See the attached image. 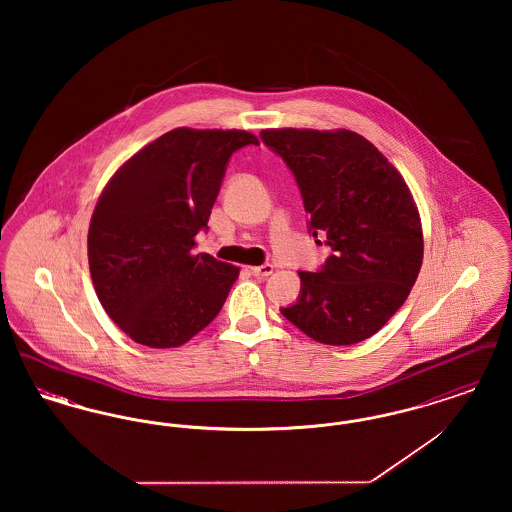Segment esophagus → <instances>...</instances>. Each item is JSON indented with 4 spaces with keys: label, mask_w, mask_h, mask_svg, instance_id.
Instances as JSON below:
<instances>
[{
    "label": "esophagus",
    "mask_w": 512,
    "mask_h": 512,
    "mask_svg": "<svg viewBox=\"0 0 512 512\" xmlns=\"http://www.w3.org/2000/svg\"><path fill=\"white\" fill-rule=\"evenodd\" d=\"M251 272L255 274V276H259V278H267L270 276L272 272H274V267L272 265H259V267H251Z\"/></svg>",
    "instance_id": "34e87169"
}]
</instances>
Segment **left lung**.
I'll return each instance as SVG.
<instances>
[{"mask_svg": "<svg viewBox=\"0 0 512 512\" xmlns=\"http://www.w3.org/2000/svg\"><path fill=\"white\" fill-rule=\"evenodd\" d=\"M261 140L292 169L313 236L334 251L318 272H299L301 295L282 315L324 345L374 336L422 267V222L407 182L345 128H267Z\"/></svg>", "mask_w": 512, "mask_h": 512, "instance_id": "obj_1", "label": "left lung"}]
</instances>
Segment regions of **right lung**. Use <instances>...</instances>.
<instances>
[{"label":"right lung","instance_id":"right-lung-1","mask_svg":"<svg viewBox=\"0 0 512 512\" xmlns=\"http://www.w3.org/2000/svg\"><path fill=\"white\" fill-rule=\"evenodd\" d=\"M259 146L247 130L174 128L122 163L99 195L88 263L99 303L147 347L192 340L219 315L240 268L194 255L230 155Z\"/></svg>","mask_w":512,"mask_h":512}]
</instances>
